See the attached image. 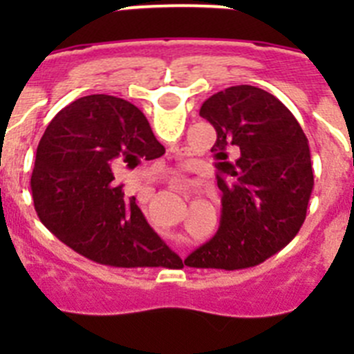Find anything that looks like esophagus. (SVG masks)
<instances>
[{
	"instance_id": "obj_1",
	"label": "esophagus",
	"mask_w": 354,
	"mask_h": 354,
	"mask_svg": "<svg viewBox=\"0 0 354 354\" xmlns=\"http://www.w3.org/2000/svg\"><path fill=\"white\" fill-rule=\"evenodd\" d=\"M183 184H184V183H183Z\"/></svg>"
}]
</instances>
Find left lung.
<instances>
[{"instance_id": "left-lung-1", "label": "left lung", "mask_w": 354, "mask_h": 354, "mask_svg": "<svg viewBox=\"0 0 354 354\" xmlns=\"http://www.w3.org/2000/svg\"><path fill=\"white\" fill-rule=\"evenodd\" d=\"M200 117L216 129L211 152L223 193L221 218L214 237L184 264L257 266L289 245L305 221L314 187L308 140L273 93L250 84L211 95ZM234 149L240 150L237 158Z\"/></svg>"}]
</instances>
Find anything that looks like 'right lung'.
<instances>
[{"label": "right lung", "instance_id": "1", "mask_svg": "<svg viewBox=\"0 0 354 354\" xmlns=\"http://www.w3.org/2000/svg\"><path fill=\"white\" fill-rule=\"evenodd\" d=\"M149 120L120 97L86 95L56 115L37 149L31 192L40 221L90 261L115 268H171L180 257L115 186V167L161 158Z\"/></svg>", "mask_w": 354, "mask_h": 354}]
</instances>
